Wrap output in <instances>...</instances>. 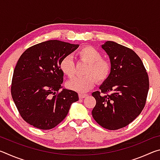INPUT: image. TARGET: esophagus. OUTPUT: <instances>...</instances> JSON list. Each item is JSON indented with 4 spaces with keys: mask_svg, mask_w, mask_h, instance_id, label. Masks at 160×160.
I'll list each match as a JSON object with an SVG mask.
<instances>
[{
    "mask_svg": "<svg viewBox=\"0 0 160 160\" xmlns=\"http://www.w3.org/2000/svg\"><path fill=\"white\" fill-rule=\"evenodd\" d=\"M88 96V94H84V93H80L79 94V97H80V99H83V98H85V97H87Z\"/></svg>",
    "mask_w": 160,
    "mask_h": 160,
    "instance_id": "34e87169",
    "label": "esophagus"
}]
</instances>
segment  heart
I'll list each match as a JSON object with an SVG mask.
<instances>
[{
  "mask_svg": "<svg viewBox=\"0 0 160 160\" xmlns=\"http://www.w3.org/2000/svg\"><path fill=\"white\" fill-rule=\"evenodd\" d=\"M77 56L80 60L88 63L84 73L86 75L76 77L68 82V87L70 90L78 92L83 93L93 88L95 79L102 82L109 77L111 71L109 62L102 58V53L90 46H85L80 48L77 52ZM59 68L63 73L68 78H72L75 75V63L72 56H64L59 63Z\"/></svg>",
  "mask_w": 160,
  "mask_h": 160,
  "instance_id": "1",
  "label": "heart"
}]
</instances>
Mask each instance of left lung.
Returning a JSON list of instances; mask_svg holds the SVG:
<instances>
[{"label":"left lung","instance_id":"left-lung-1","mask_svg":"<svg viewBox=\"0 0 160 160\" xmlns=\"http://www.w3.org/2000/svg\"><path fill=\"white\" fill-rule=\"evenodd\" d=\"M102 48L109 56L111 72L99 87L100 92L92 94L96 99L92 114L103 128L117 130L128 126L141 113L149 78L141 59L131 48L112 41Z\"/></svg>","mask_w":160,"mask_h":160}]
</instances>
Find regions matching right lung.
I'll list each match as a JSON object with an SVG mask.
<instances>
[{
    "instance_id": "1",
    "label": "right lung",
    "mask_w": 160,
    "mask_h": 160,
    "mask_svg": "<svg viewBox=\"0 0 160 160\" xmlns=\"http://www.w3.org/2000/svg\"><path fill=\"white\" fill-rule=\"evenodd\" d=\"M78 47L49 40L32 46L22 54L13 72L11 94L27 123L42 130L53 128L79 99L76 92L62 88L63 73L59 68L61 59Z\"/></svg>"
}]
</instances>
